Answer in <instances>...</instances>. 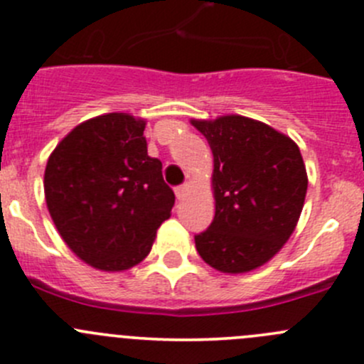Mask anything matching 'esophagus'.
<instances>
[{
  "instance_id": "34e87169",
  "label": "esophagus",
  "mask_w": 364,
  "mask_h": 364,
  "mask_svg": "<svg viewBox=\"0 0 364 364\" xmlns=\"http://www.w3.org/2000/svg\"><path fill=\"white\" fill-rule=\"evenodd\" d=\"M186 193H188V185H181L176 188V196H178V199H185Z\"/></svg>"
}]
</instances>
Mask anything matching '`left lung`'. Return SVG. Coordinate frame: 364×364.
<instances>
[{"instance_id":"1","label":"left lung","mask_w":364,"mask_h":364,"mask_svg":"<svg viewBox=\"0 0 364 364\" xmlns=\"http://www.w3.org/2000/svg\"><path fill=\"white\" fill-rule=\"evenodd\" d=\"M190 124L213 154L215 217L196 235L198 253L220 273H250L296 228L309 183L301 152L289 136L240 114Z\"/></svg>"}]
</instances>
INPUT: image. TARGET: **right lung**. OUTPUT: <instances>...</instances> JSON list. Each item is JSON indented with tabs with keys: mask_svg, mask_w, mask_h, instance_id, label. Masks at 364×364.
<instances>
[{
	"mask_svg": "<svg viewBox=\"0 0 364 364\" xmlns=\"http://www.w3.org/2000/svg\"><path fill=\"white\" fill-rule=\"evenodd\" d=\"M145 120L107 113L68 132L50 154L44 198L57 232L100 271L131 269L171 217L174 192L147 154Z\"/></svg>",
	"mask_w": 364,
	"mask_h": 364,
	"instance_id": "obj_1",
	"label": "right lung"
}]
</instances>
